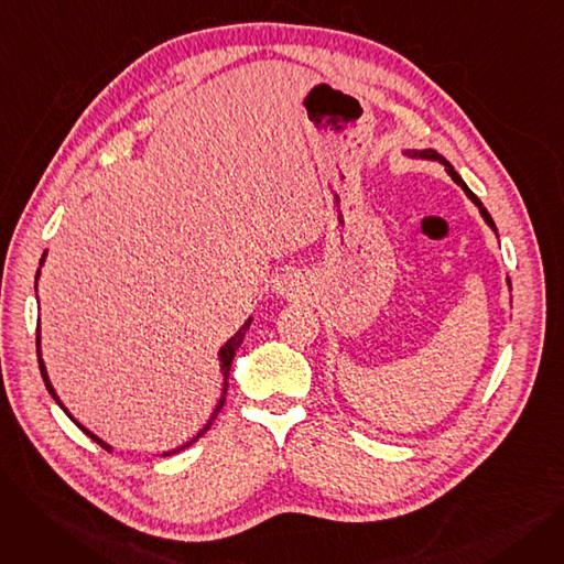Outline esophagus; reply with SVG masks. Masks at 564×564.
Listing matches in <instances>:
<instances>
[{
	"label": "esophagus",
	"instance_id": "esophagus-1",
	"mask_svg": "<svg viewBox=\"0 0 564 564\" xmlns=\"http://www.w3.org/2000/svg\"><path fill=\"white\" fill-rule=\"evenodd\" d=\"M276 290L279 294H283V297H300V294L306 290V281L297 272H285L276 283Z\"/></svg>",
	"mask_w": 564,
	"mask_h": 564
}]
</instances>
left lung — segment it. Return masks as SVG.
I'll return each mask as SVG.
<instances>
[{
	"mask_svg": "<svg viewBox=\"0 0 564 564\" xmlns=\"http://www.w3.org/2000/svg\"><path fill=\"white\" fill-rule=\"evenodd\" d=\"M404 155H409V158H421V160H434V162H441L443 166H446V171H448V175L453 177V181L464 189V194L473 200V203H476L478 205V210H480V215H482V219L487 221V226H491L494 230H496V226H494V219L489 217V213H487V207L482 205V200L476 196V194H473L468 187H466V183L462 181V175L455 171V166L446 160V158H441L436 151H432V148H427V151H404ZM510 281V279H508Z\"/></svg>",
	"mask_w": 564,
	"mask_h": 564,
	"instance_id": "1",
	"label": "left lung"
}]
</instances>
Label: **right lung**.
Wrapping results in <instances>:
<instances>
[{"mask_svg": "<svg viewBox=\"0 0 564 564\" xmlns=\"http://www.w3.org/2000/svg\"><path fill=\"white\" fill-rule=\"evenodd\" d=\"M47 253V251H45ZM45 253H43V258H41V267H43V262H45ZM39 274H41V270L36 272V281H39ZM251 319L253 317H249L245 324H242V327H240V332H237L232 338H228L226 340V345L219 349V364H221V375H224V389H221V398H219V402H217V406H215V411H213V416H210V421H207L205 425H203V430L196 434V436H192L187 443H183V446H177V448H173V451H169V453H162V457H169V455H175V453H181V451H185V448H189L192 446V443L194 441H198L207 430H210V425L215 423V419H217V413L221 411V406H224V402H226V391H228V375H230V366H232V359H235V351L237 349H240V345H242V340H245V334L249 332V327H251ZM36 351H39V368H41V375H43V381H45V389L50 391V395L54 398V402L58 404V406H62L66 413H68V419L86 434V436H91L96 443H100V446L102 448H107V451H111V446H109V443H105L102 438H98L94 432H88L84 425H79L73 416H70V411L62 404V400H58V395L54 393V389H52V383H50V379H47V370H45V364H43V359H41V327L36 329Z\"/></svg>", "mask_w": 564, "mask_h": 564, "instance_id": "obj_1", "label": "right lung"}]
</instances>
